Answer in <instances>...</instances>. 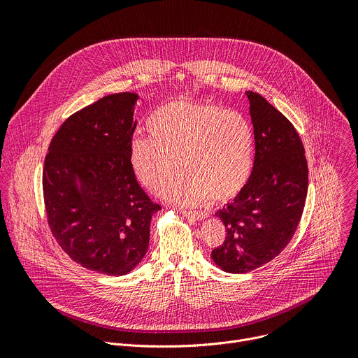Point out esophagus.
Returning a JSON list of instances; mask_svg holds the SVG:
<instances>
[{"label": "esophagus", "instance_id": "1", "mask_svg": "<svg viewBox=\"0 0 358 358\" xmlns=\"http://www.w3.org/2000/svg\"><path fill=\"white\" fill-rule=\"evenodd\" d=\"M181 214H182V217H185V218H192V220H196V221H199V220H206L207 217H208V214L207 213H196V211H181Z\"/></svg>", "mask_w": 358, "mask_h": 358}]
</instances>
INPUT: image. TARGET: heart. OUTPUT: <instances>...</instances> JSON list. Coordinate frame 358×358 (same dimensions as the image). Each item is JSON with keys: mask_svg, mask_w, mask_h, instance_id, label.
<instances>
[{"mask_svg": "<svg viewBox=\"0 0 358 358\" xmlns=\"http://www.w3.org/2000/svg\"><path fill=\"white\" fill-rule=\"evenodd\" d=\"M147 130L150 137H131L129 160L140 184L151 192L164 190L163 195L180 206L210 198L224 203L248 185L255 134L239 112L213 101L178 99L152 113ZM182 165L189 174L171 186Z\"/></svg>", "mask_w": 358, "mask_h": 358, "instance_id": "b5f03b06", "label": "heart"}]
</instances>
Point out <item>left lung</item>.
<instances>
[{
	"instance_id": "obj_1",
	"label": "left lung",
	"mask_w": 358,
	"mask_h": 358,
	"mask_svg": "<svg viewBox=\"0 0 358 358\" xmlns=\"http://www.w3.org/2000/svg\"><path fill=\"white\" fill-rule=\"evenodd\" d=\"M255 162L245 189L215 215L227 236L211 253L225 272L264 266L286 248L300 222L309 185L308 160L293 124L261 94L246 92Z\"/></svg>"
}]
</instances>
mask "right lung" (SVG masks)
<instances>
[{
  "mask_svg": "<svg viewBox=\"0 0 358 358\" xmlns=\"http://www.w3.org/2000/svg\"><path fill=\"white\" fill-rule=\"evenodd\" d=\"M137 99L130 92L109 94L69 116L49 144L42 173L52 235L76 264L109 276L140 264L151 218L162 210L129 160Z\"/></svg>",
  "mask_w": 358,
  "mask_h": 358,
  "instance_id": "right-lung-1",
  "label": "right lung"
}]
</instances>
